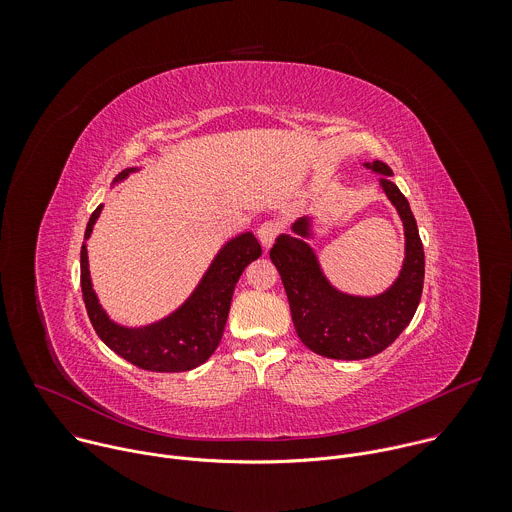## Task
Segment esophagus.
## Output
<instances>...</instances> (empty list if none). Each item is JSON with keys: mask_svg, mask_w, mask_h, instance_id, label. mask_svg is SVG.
Wrapping results in <instances>:
<instances>
[{"mask_svg": "<svg viewBox=\"0 0 512 512\" xmlns=\"http://www.w3.org/2000/svg\"><path fill=\"white\" fill-rule=\"evenodd\" d=\"M277 235H279V227H277L275 223H263V225L259 227V231H257V237H259V241H261V245H263L265 249H269V247L273 245V241H275Z\"/></svg>", "mask_w": 512, "mask_h": 512, "instance_id": "34e87169", "label": "esophagus"}]
</instances>
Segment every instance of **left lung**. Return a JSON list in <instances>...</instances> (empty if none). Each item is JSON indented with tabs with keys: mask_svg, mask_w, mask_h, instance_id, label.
<instances>
[{
	"mask_svg": "<svg viewBox=\"0 0 512 512\" xmlns=\"http://www.w3.org/2000/svg\"><path fill=\"white\" fill-rule=\"evenodd\" d=\"M379 174V186L395 206L405 235L403 265L377 296H354L332 285L308 239H316V216H302L291 233L275 239L269 257L277 267L300 340L316 354L360 360L383 352L409 326L423 291L425 255L415 216L393 182V170L375 160L362 164Z\"/></svg>",
	"mask_w": 512,
	"mask_h": 512,
	"instance_id": "obj_1",
	"label": "left lung"
}]
</instances>
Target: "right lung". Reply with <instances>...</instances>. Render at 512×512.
Masks as SVG:
<instances>
[{"label":"right lung","instance_id":"1","mask_svg":"<svg viewBox=\"0 0 512 512\" xmlns=\"http://www.w3.org/2000/svg\"><path fill=\"white\" fill-rule=\"evenodd\" d=\"M139 168L123 170L113 184L123 182ZM103 210L91 214L81 247V287L89 320L97 336L121 358L143 371L184 373L200 367L221 344L231 310L233 291L245 267L261 257V245L251 231L229 239L200 277L192 294L172 314L143 326H123L109 318L93 289L87 241Z\"/></svg>","mask_w":512,"mask_h":512}]
</instances>
